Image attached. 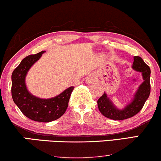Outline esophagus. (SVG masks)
<instances>
[{"mask_svg":"<svg viewBox=\"0 0 161 161\" xmlns=\"http://www.w3.org/2000/svg\"><path fill=\"white\" fill-rule=\"evenodd\" d=\"M96 79H97V76H96L94 74H91L87 77L86 82L87 83H88V84H91V83L94 82Z\"/></svg>","mask_w":161,"mask_h":161,"instance_id":"34e87169","label":"esophagus"}]
</instances>
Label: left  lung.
Returning <instances> with one entry per match:
<instances>
[{
	"instance_id": "left-lung-1",
	"label": "left lung",
	"mask_w": 161,
	"mask_h": 161,
	"mask_svg": "<svg viewBox=\"0 0 161 161\" xmlns=\"http://www.w3.org/2000/svg\"><path fill=\"white\" fill-rule=\"evenodd\" d=\"M132 68L135 70L142 73L144 82L140 85L133 101L123 110H119L114 106L111 100L107 97L106 93H103L97 101V105L99 111L105 117L114 120H123L132 117L140 112L149 97L150 91H151V85H150L151 70L149 67L143 62V60L140 56H135Z\"/></svg>"
}]
</instances>
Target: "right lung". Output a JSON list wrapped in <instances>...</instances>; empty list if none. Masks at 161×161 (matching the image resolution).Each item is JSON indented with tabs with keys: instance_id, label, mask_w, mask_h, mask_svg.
I'll list each match as a JSON object with an SVG mask.
<instances>
[{
	"instance_id": "right-lung-1",
	"label": "right lung",
	"mask_w": 161,
	"mask_h": 161,
	"mask_svg": "<svg viewBox=\"0 0 161 161\" xmlns=\"http://www.w3.org/2000/svg\"><path fill=\"white\" fill-rule=\"evenodd\" d=\"M44 52L26 56L13 70L11 92L14 103L26 117L34 121L48 123L64 114L74 87H68L61 94L48 99L38 98L29 93L25 85L26 73Z\"/></svg>"
}]
</instances>
